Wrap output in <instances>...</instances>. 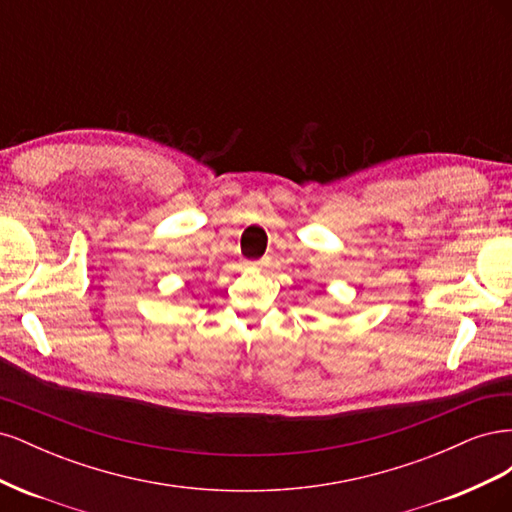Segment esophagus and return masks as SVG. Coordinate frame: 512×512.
Instances as JSON below:
<instances>
[{"label":"esophagus","mask_w":512,"mask_h":512,"mask_svg":"<svg viewBox=\"0 0 512 512\" xmlns=\"http://www.w3.org/2000/svg\"><path fill=\"white\" fill-rule=\"evenodd\" d=\"M254 265H256V267H265L267 260H258V262H254Z\"/></svg>","instance_id":"1"}]
</instances>
